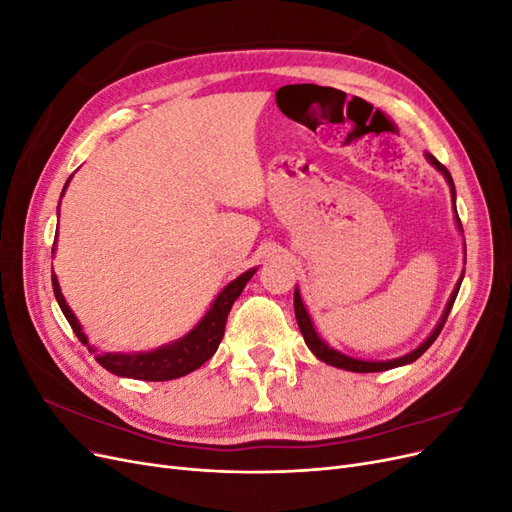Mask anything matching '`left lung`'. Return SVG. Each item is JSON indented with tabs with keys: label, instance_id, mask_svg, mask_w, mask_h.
Masks as SVG:
<instances>
[{
	"label": "left lung",
	"instance_id": "left-lung-1",
	"mask_svg": "<svg viewBox=\"0 0 512 512\" xmlns=\"http://www.w3.org/2000/svg\"><path fill=\"white\" fill-rule=\"evenodd\" d=\"M425 156H427L429 164L436 166V170H440V173L444 175L446 183L451 185L455 220H457L459 230L463 232L461 222H459V215H457V207H455V183H453V177H451V173H448V170H446V166L440 164L436 158H433L431 153H425ZM461 280H463V277H459V282H457V286H455V290H453V294H451V299H448V303H446V307H444V314H442L440 322L436 324V329L431 331V335H429V337L425 339V342H423L421 346H418L416 350H412V352H408V354H404V356H399V359H393V361H361V359H352V356H348V354H344V352H339V350H333L329 344H324L322 339L318 337V333H316V329H314V324H312V318H309L307 309H305V305H303V301H301L299 288H294V316H297V324H299V329H301V333H303V339H305L307 348L312 350L320 361H324L327 365H333V367H339V369H346V371H359V374H369V371H386V369L401 367V365H408V363L416 361L418 356H421L433 342H436V337L440 335V331H442V327H444V322H446L448 314H451V307H453V303H455V299H457V292H459Z\"/></svg>",
	"mask_w": 512,
	"mask_h": 512
}]
</instances>
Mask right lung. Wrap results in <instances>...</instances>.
Wrapping results in <instances>:
<instances>
[{"mask_svg":"<svg viewBox=\"0 0 512 512\" xmlns=\"http://www.w3.org/2000/svg\"><path fill=\"white\" fill-rule=\"evenodd\" d=\"M72 179V177H70ZM70 179L64 185V192L68 188ZM61 192V196H64ZM256 273V269H250L241 273L237 280H232L220 294L218 299L213 301V305L209 307V312L203 316L196 327L183 335L181 339L173 344H166L162 348L149 350V352H96L94 346H89V339L83 333V327L76 320V316L72 314V309L68 307L64 294H61L59 282L55 273L53 277V292L55 299L64 312L66 320L70 322L72 331L76 333V337L81 339V344L87 346L89 352L96 354V361L106 369L111 371L115 376L121 378H134V380H147V382H164V380H175L181 378L190 371L198 369L205 361H209L211 356L218 350L222 337H224V329H226V318L232 303L239 299V294L243 292L245 284L252 280V275Z\"/></svg>","mask_w":512,"mask_h":512,"instance_id":"obj_1","label":"right lung"}]
</instances>
